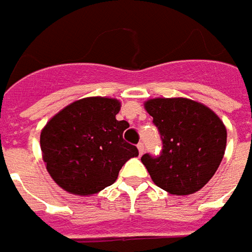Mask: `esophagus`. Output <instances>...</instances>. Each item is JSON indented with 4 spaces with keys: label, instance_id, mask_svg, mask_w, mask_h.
I'll return each instance as SVG.
<instances>
[{
    "label": "esophagus",
    "instance_id": "1",
    "mask_svg": "<svg viewBox=\"0 0 252 252\" xmlns=\"http://www.w3.org/2000/svg\"><path fill=\"white\" fill-rule=\"evenodd\" d=\"M137 148H138V153H140V155H142V153H144V151H145V146H144V144H142V142H140V144L137 145Z\"/></svg>",
    "mask_w": 252,
    "mask_h": 252
}]
</instances>
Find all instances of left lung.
<instances>
[{
  "label": "left lung",
  "mask_w": 252,
  "mask_h": 252,
  "mask_svg": "<svg viewBox=\"0 0 252 252\" xmlns=\"http://www.w3.org/2000/svg\"><path fill=\"white\" fill-rule=\"evenodd\" d=\"M144 107L163 140L160 156L141 158L153 183L174 195L201 190L224 158L225 125L209 107L186 97L149 99Z\"/></svg>",
  "instance_id": "8db88e82"
}]
</instances>
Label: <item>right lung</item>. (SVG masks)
<instances>
[{"mask_svg": "<svg viewBox=\"0 0 252 252\" xmlns=\"http://www.w3.org/2000/svg\"><path fill=\"white\" fill-rule=\"evenodd\" d=\"M121 101L92 96L70 103L46 123L40 149L55 183L74 195H92L111 186L138 149L123 140L129 127L117 121Z\"/></svg>", "mask_w": 252, "mask_h": 252, "instance_id": "obj_1", "label": "right lung"}]
</instances>
